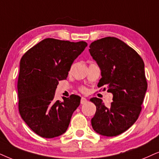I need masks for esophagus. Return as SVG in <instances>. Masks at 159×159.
Returning a JSON list of instances; mask_svg holds the SVG:
<instances>
[{"label": "esophagus", "mask_w": 159, "mask_h": 159, "mask_svg": "<svg viewBox=\"0 0 159 159\" xmlns=\"http://www.w3.org/2000/svg\"><path fill=\"white\" fill-rule=\"evenodd\" d=\"M86 102H87V100H86L85 98H81V104H85Z\"/></svg>", "instance_id": "34e87169"}]
</instances>
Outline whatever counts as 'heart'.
<instances>
[{
  "mask_svg": "<svg viewBox=\"0 0 159 159\" xmlns=\"http://www.w3.org/2000/svg\"><path fill=\"white\" fill-rule=\"evenodd\" d=\"M81 91H82V92H85V91H86V89H85V88H82Z\"/></svg>",
  "mask_w": 159,
  "mask_h": 159,
  "instance_id": "b5f03b06",
  "label": "heart"
}]
</instances>
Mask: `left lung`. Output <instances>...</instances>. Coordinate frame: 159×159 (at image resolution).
I'll return each instance as SVG.
<instances>
[{
	"label": "left lung",
	"mask_w": 159,
	"mask_h": 159,
	"mask_svg": "<svg viewBox=\"0 0 159 159\" xmlns=\"http://www.w3.org/2000/svg\"><path fill=\"white\" fill-rule=\"evenodd\" d=\"M89 48L101 71L98 86L113 94L108 108L100 98L90 99L96 106L92 126L100 135H120L133 125L142 110L148 89L144 61L133 48L115 37L98 39Z\"/></svg>",
	"instance_id": "1"
}]
</instances>
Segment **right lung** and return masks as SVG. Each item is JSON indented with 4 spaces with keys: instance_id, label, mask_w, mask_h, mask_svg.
Instances as JSON below:
<instances>
[{
    "instance_id": "obj_1",
    "label": "right lung",
    "mask_w": 159,
    "mask_h": 159,
    "mask_svg": "<svg viewBox=\"0 0 159 159\" xmlns=\"http://www.w3.org/2000/svg\"><path fill=\"white\" fill-rule=\"evenodd\" d=\"M87 46L52 38L39 42L21 58L17 81L19 111L28 126L43 138L65 134L81 97L54 99L59 81L67 78L74 60Z\"/></svg>"
}]
</instances>
